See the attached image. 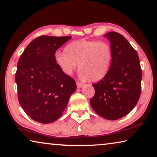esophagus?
Instances as JSON below:
<instances>
[{
    "label": "esophagus",
    "instance_id": "34e87169",
    "mask_svg": "<svg viewBox=\"0 0 157 157\" xmlns=\"http://www.w3.org/2000/svg\"><path fill=\"white\" fill-rule=\"evenodd\" d=\"M76 84H77V87H78V88H81L83 85V84L82 82H77Z\"/></svg>",
    "mask_w": 157,
    "mask_h": 157
}]
</instances>
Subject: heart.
<instances>
[{
  "label": "heart",
  "instance_id": "b5f03b06",
  "mask_svg": "<svg viewBox=\"0 0 157 157\" xmlns=\"http://www.w3.org/2000/svg\"><path fill=\"white\" fill-rule=\"evenodd\" d=\"M113 52L107 42L79 40L68 44L65 52H57L55 60L62 71L71 75L78 67L79 78L97 82L109 72Z\"/></svg>",
  "mask_w": 157,
  "mask_h": 157
}]
</instances>
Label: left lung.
<instances>
[{"mask_svg": "<svg viewBox=\"0 0 157 157\" xmlns=\"http://www.w3.org/2000/svg\"><path fill=\"white\" fill-rule=\"evenodd\" d=\"M104 36L109 40L113 57L107 75L92 85L95 93L90 102L99 115L117 120L129 114L138 102L142 72L137 52L123 35L109 32Z\"/></svg>", "mask_w": 157, "mask_h": 157, "instance_id": "left-lung-1", "label": "left lung"}]
</instances>
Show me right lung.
I'll use <instances>...</instances> for the list:
<instances>
[{
  "instance_id": "right-lung-1",
  "label": "right lung",
  "mask_w": 157,
  "mask_h": 157,
  "mask_svg": "<svg viewBox=\"0 0 157 157\" xmlns=\"http://www.w3.org/2000/svg\"><path fill=\"white\" fill-rule=\"evenodd\" d=\"M71 38L37 37L17 62V98L24 112L36 122L49 124L60 117L77 89L75 79L62 71L55 60L57 50Z\"/></svg>"
}]
</instances>
